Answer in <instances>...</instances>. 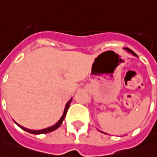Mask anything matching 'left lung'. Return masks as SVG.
<instances>
[{"instance_id":"obj_1","label":"left lung","mask_w":157,"mask_h":157,"mask_svg":"<svg viewBox=\"0 0 157 157\" xmlns=\"http://www.w3.org/2000/svg\"><path fill=\"white\" fill-rule=\"evenodd\" d=\"M124 50H126V51H127L128 52H130V53H132V55H133V56H137V54H136V53H134V52H132V50H131V49H129V48H124Z\"/></svg>"}]
</instances>
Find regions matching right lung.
I'll use <instances>...</instances> for the list:
<instances>
[{"mask_svg": "<svg viewBox=\"0 0 157 157\" xmlns=\"http://www.w3.org/2000/svg\"><path fill=\"white\" fill-rule=\"evenodd\" d=\"M71 101H72V98H71L70 101L67 102V104H66V105H65L64 112H63V116L61 117V119L58 120V122H57V123L55 124H54V125H52V126L45 128V129H43V130L34 131V130L26 129V128L23 127V126H21V125H20V124H18L17 123L16 124H17V125H18V126H20L22 130H24V131H25V132H29V133H32V134H44V133H48V132H53V131H55V130H56L57 128L59 127L61 124H62V123H63V119H64L65 116H66V113H67V111H68V109H69V106H70V102H71Z\"/></svg>", "mask_w": 157, "mask_h": 157, "instance_id": "add662e5", "label": "right lung"}]
</instances>
